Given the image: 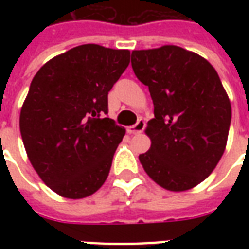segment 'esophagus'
<instances>
[{
    "mask_svg": "<svg viewBox=\"0 0 249 249\" xmlns=\"http://www.w3.org/2000/svg\"><path fill=\"white\" fill-rule=\"evenodd\" d=\"M144 129H145V121L144 120H139L137 124L128 128V133L129 135H137V133H141Z\"/></svg>",
    "mask_w": 249,
    "mask_h": 249,
    "instance_id": "obj_1",
    "label": "esophagus"
}]
</instances>
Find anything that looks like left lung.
<instances>
[{
	"label": "left lung",
	"instance_id": "left-lung-1",
	"mask_svg": "<svg viewBox=\"0 0 249 249\" xmlns=\"http://www.w3.org/2000/svg\"><path fill=\"white\" fill-rule=\"evenodd\" d=\"M136 77L151 93L149 151L139 156L146 175L167 191L183 192L212 173L228 140L232 109L214 68L176 45L132 52Z\"/></svg>",
	"mask_w": 249,
	"mask_h": 249
}]
</instances>
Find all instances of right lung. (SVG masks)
Masks as SVG:
<instances>
[{
	"mask_svg": "<svg viewBox=\"0 0 249 249\" xmlns=\"http://www.w3.org/2000/svg\"><path fill=\"white\" fill-rule=\"evenodd\" d=\"M130 52L85 44L53 57L32 80L19 113L30 164L53 192L84 198L108 178L125 129L105 117L108 92Z\"/></svg>",
	"mask_w": 249,
	"mask_h": 249,
	"instance_id": "1",
	"label": "right lung"
}]
</instances>
